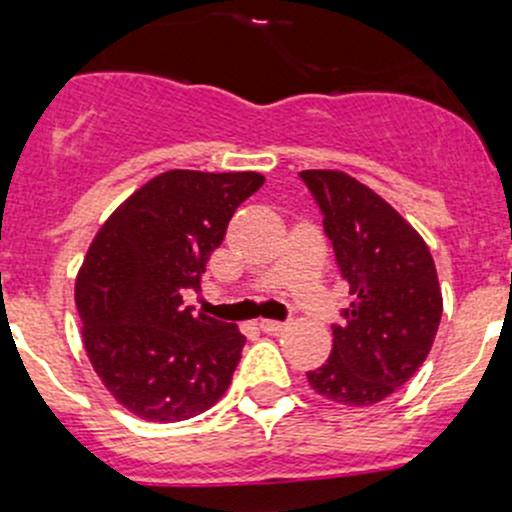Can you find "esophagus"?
<instances>
[{"instance_id": "obj_1", "label": "esophagus", "mask_w": 512, "mask_h": 512, "mask_svg": "<svg viewBox=\"0 0 512 512\" xmlns=\"http://www.w3.org/2000/svg\"><path fill=\"white\" fill-rule=\"evenodd\" d=\"M285 327H287V324L277 322V319H262V322H260V329H262V332H267V334H280V332H285Z\"/></svg>"}]
</instances>
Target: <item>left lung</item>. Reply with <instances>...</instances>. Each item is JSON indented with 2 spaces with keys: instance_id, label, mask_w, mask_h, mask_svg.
Wrapping results in <instances>:
<instances>
[{
  "instance_id": "1",
  "label": "left lung",
  "mask_w": 512,
  "mask_h": 512,
  "mask_svg": "<svg viewBox=\"0 0 512 512\" xmlns=\"http://www.w3.org/2000/svg\"><path fill=\"white\" fill-rule=\"evenodd\" d=\"M324 215L339 272L356 299L332 324L334 347L309 386L324 399L371 406L426 361L443 312L436 265L418 232L381 195L342 170H302Z\"/></svg>"
}]
</instances>
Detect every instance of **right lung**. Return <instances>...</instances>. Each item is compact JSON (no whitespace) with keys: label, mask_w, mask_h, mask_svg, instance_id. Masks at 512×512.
Listing matches in <instances>:
<instances>
[{"label":"right lung","mask_w":512,"mask_h":512,"mask_svg":"<svg viewBox=\"0 0 512 512\" xmlns=\"http://www.w3.org/2000/svg\"><path fill=\"white\" fill-rule=\"evenodd\" d=\"M260 173L168 170L138 188L96 232L76 277L81 339L113 399L146 421L173 423L218 404L245 337L193 314L185 289L205 265Z\"/></svg>","instance_id":"1"}]
</instances>
